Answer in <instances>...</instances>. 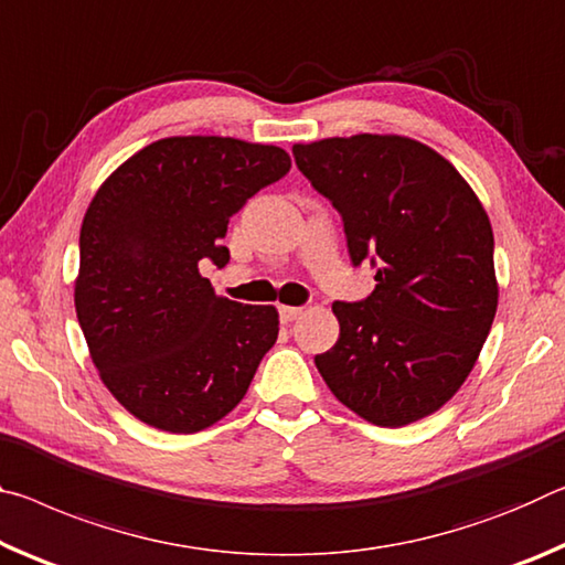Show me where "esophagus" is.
Listing matches in <instances>:
<instances>
[{"label": "esophagus", "instance_id": "1", "mask_svg": "<svg viewBox=\"0 0 565 565\" xmlns=\"http://www.w3.org/2000/svg\"><path fill=\"white\" fill-rule=\"evenodd\" d=\"M277 312H280V320L282 322H292V320L300 318L302 308H292V305H280V308H277Z\"/></svg>", "mask_w": 565, "mask_h": 565}]
</instances>
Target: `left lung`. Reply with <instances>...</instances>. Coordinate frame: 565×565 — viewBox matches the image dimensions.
<instances>
[{
	"mask_svg": "<svg viewBox=\"0 0 565 565\" xmlns=\"http://www.w3.org/2000/svg\"><path fill=\"white\" fill-rule=\"evenodd\" d=\"M298 170L343 217L353 267L375 290L332 302L340 338L316 355L340 403L383 428L436 413L491 332L493 230L476 192L408 137L355 135L295 145Z\"/></svg>",
	"mask_w": 565,
	"mask_h": 565,
	"instance_id": "8db88e82",
	"label": "left lung"
}]
</instances>
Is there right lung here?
<instances>
[{"label": "right lung", "mask_w": 565, "mask_h": 565, "mask_svg": "<svg viewBox=\"0 0 565 565\" xmlns=\"http://www.w3.org/2000/svg\"><path fill=\"white\" fill-rule=\"evenodd\" d=\"M288 172L280 147L168 137L97 190L74 308L92 363L135 418L198 433L245 397L277 340V310L217 298L200 263H230V217Z\"/></svg>", "instance_id": "add662e5"}]
</instances>
